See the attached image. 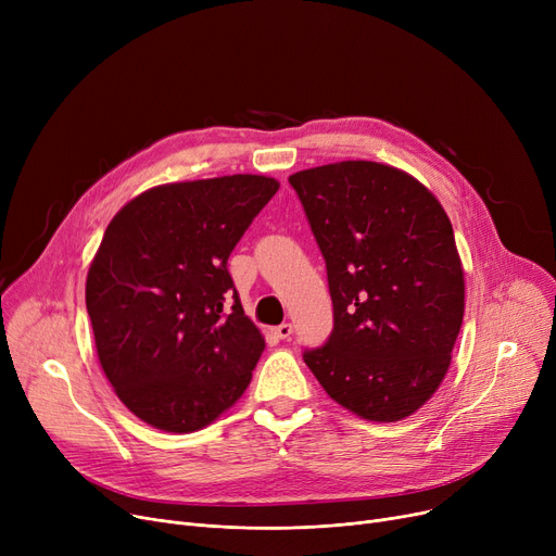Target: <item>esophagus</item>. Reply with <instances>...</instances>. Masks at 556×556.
I'll use <instances>...</instances> for the list:
<instances>
[{"label":"esophagus","mask_w":556,"mask_h":556,"mask_svg":"<svg viewBox=\"0 0 556 556\" xmlns=\"http://www.w3.org/2000/svg\"><path fill=\"white\" fill-rule=\"evenodd\" d=\"M273 333L279 338V340H288L290 338V333H293V325H288V323H283V325H279V327H275L273 329Z\"/></svg>","instance_id":"1"}]
</instances>
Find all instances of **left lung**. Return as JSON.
Here are the masks:
<instances>
[{"mask_svg":"<svg viewBox=\"0 0 556 556\" xmlns=\"http://www.w3.org/2000/svg\"><path fill=\"white\" fill-rule=\"evenodd\" d=\"M327 261L329 342L304 354L365 421L415 415L442 386L464 317V268L442 202L396 166L346 160L288 178Z\"/></svg>","mask_w":556,"mask_h":556,"instance_id":"1","label":"left lung"}]
</instances>
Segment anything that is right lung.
Instances as JSON below:
<instances>
[{
    "instance_id": "obj_1",
    "label": "right lung",
    "mask_w": 556,
    "mask_h": 556,
    "mask_svg": "<svg viewBox=\"0 0 556 556\" xmlns=\"http://www.w3.org/2000/svg\"><path fill=\"white\" fill-rule=\"evenodd\" d=\"M277 189L252 173L157 185L105 227L85 304L101 369L143 424L195 432L248 390L266 340L227 258Z\"/></svg>"
}]
</instances>
